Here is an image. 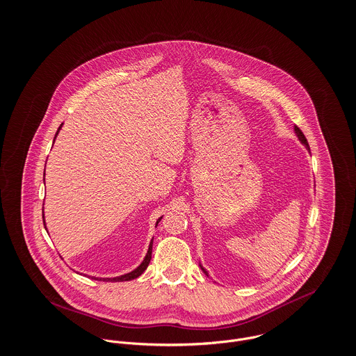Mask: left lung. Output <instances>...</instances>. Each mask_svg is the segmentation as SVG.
I'll return each instance as SVG.
<instances>
[{"mask_svg":"<svg viewBox=\"0 0 356 356\" xmlns=\"http://www.w3.org/2000/svg\"><path fill=\"white\" fill-rule=\"evenodd\" d=\"M293 131H295V135H296V136H298V139H299V142H300V143H302V145H303V146H305V147H306V149H307V152H309V153H310V146H309V142H307V139H306V136H305V135H303V132H302V131H300V129H299V128H298V127H296V125H295V127H293ZM199 266H200V269H202V270H203V273H204V275H206V276L210 277V275H209V272H207V270H206V269H204V268H203V266H202V264H199Z\"/></svg>","mask_w":356,"mask_h":356,"instance_id":"obj_1","label":"left lung"}]
</instances>
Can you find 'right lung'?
<instances>
[{
	"label": "right lung",
	"instance_id": "right-lung-1",
	"mask_svg": "<svg viewBox=\"0 0 356 356\" xmlns=\"http://www.w3.org/2000/svg\"><path fill=\"white\" fill-rule=\"evenodd\" d=\"M61 127H63V124L58 127V129H57V132H56V136H54V140H56V138H57V135H58V132H60ZM43 181H44V177H43ZM161 218H162V217H159V220H157L156 227L159 225ZM43 225H44V228H46L44 214H43ZM46 229H47V228H46ZM153 240H154V238H152V241H150V244H149V250H147L146 257L143 258L142 264H140L136 269H134L132 272H129V273H125V275H121V276L118 277H91V278H92V280H98V281H112V282H116V281H131V280H134V278H138V277L140 276V275L147 269V266H149V264H150V259H152V251H153Z\"/></svg>",
	"mask_w": 356,
	"mask_h": 356
}]
</instances>
